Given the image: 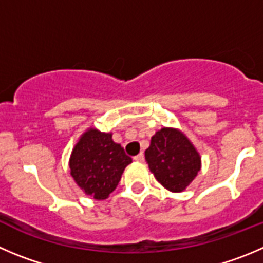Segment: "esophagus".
<instances>
[{
  "mask_svg": "<svg viewBox=\"0 0 263 263\" xmlns=\"http://www.w3.org/2000/svg\"><path fill=\"white\" fill-rule=\"evenodd\" d=\"M134 160H136V161H138V162H143L144 161V155L141 152L139 155L134 156Z\"/></svg>",
  "mask_w": 263,
  "mask_h": 263,
  "instance_id": "esophagus-1",
  "label": "esophagus"
}]
</instances>
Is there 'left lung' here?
I'll return each mask as SVG.
<instances>
[{"label":"left lung","instance_id":"obj_1","mask_svg":"<svg viewBox=\"0 0 263 263\" xmlns=\"http://www.w3.org/2000/svg\"><path fill=\"white\" fill-rule=\"evenodd\" d=\"M149 171L171 192H182L201 169V156L182 130L161 127L144 151Z\"/></svg>","mask_w":263,"mask_h":263}]
</instances>
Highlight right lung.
<instances>
[{
    "mask_svg": "<svg viewBox=\"0 0 263 263\" xmlns=\"http://www.w3.org/2000/svg\"><path fill=\"white\" fill-rule=\"evenodd\" d=\"M132 157L121 144L112 139V133L96 127L85 130L69 156V172L82 192L92 199L104 200L115 191Z\"/></svg>",
    "mask_w": 263,
    "mask_h": 263,
    "instance_id": "obj_1",
    "label": "right lung"
}]
</instances>
